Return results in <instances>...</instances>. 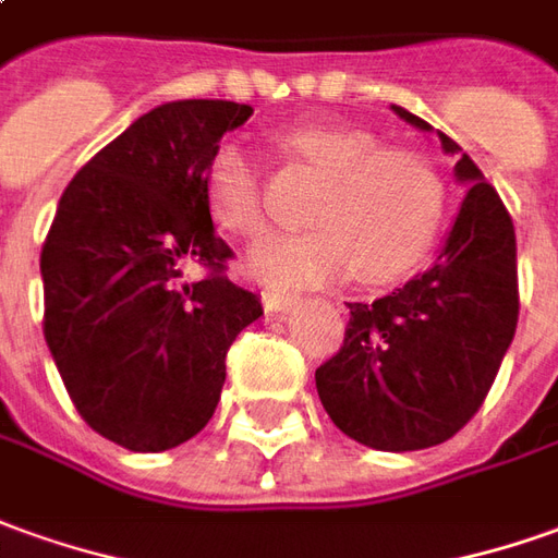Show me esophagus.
I'll list each match as a JSON object with an SVG mask.
<instances>
[{"mask_svg": "<svg viewBox=\"0 0 558 558\" xmlns=\"http://www.w3.org/2000/svg\"><path fill=\"white\" fill-rule=\"evenodd\" d=\"M260 301L267 306V313H288L291 306H298V294H288V291H279V288H267L260 291Z\"/></svg>", "mask_w": 558, "mask_h": 558, "instance_id": "esophagus-1", "label": "esophagus"}]
</instances>
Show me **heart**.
<instances>
[{"label":"heart","instance_id":"1","mask_svg":"<svg viewBox=\"0 0 558 558\" xmlns=\"http://www.w3.org/2000/svg\"><path fill=\"white\" fill-rule=\"evenodd\" d=\"M286 148L325 175L301 233H264L245 248V270L286 288L318 286L355 267L364 282H386L410 270L432 245L444 184L425 157L379 148L367 130L303 124L286 133ZM206 203L218 228H260V179L236 142L215 148L206 167Z\"/></svg>","mask_w":558,"mask_h":558}]
</instances>
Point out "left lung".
<instances>
[{
    "mask_svg": "<svg viewBox=\"0 0 558 558\" xmlns=\"http://www.w3.org/2000/svg\"><path fill=\"white\" fill-rule=\"evenodd\" d=\"M391 111L434 133L413 111ZM464 199L434 264L374 303H349L340 352L316 371L330 422L383 452L449 440L489 395L517 330V233L477 163L437 130Z\"/></svg>",
    "mask_w": 558,
    "mask_h": 558,
    "instance_id": "8db88e82",
    "label": "left lung"
}]
</instances>
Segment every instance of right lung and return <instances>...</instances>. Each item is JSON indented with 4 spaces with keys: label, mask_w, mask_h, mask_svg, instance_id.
I'll return each mask as SVG.
<instances>
[{
    "label": "right lung",
    "mask_w": 558,
    "mask_h": 558,
    "mask_svg": "<svg viewBox=\"0 0 558 558\" xmlns=\"http://www.w3.org/2000/svg\"><path fill=\"white\" fill-rule=\"evenodd\" d=\"M228 99H175L136 118L84 163L41 245L45 340L96 434L163 452L213 418L230 343L264 316L225 276L206 167L252 118ZM194 263L209 277L186 279Z\"/></svg>",
    "instance_id": "right-lung-1"
}]
</instances>
